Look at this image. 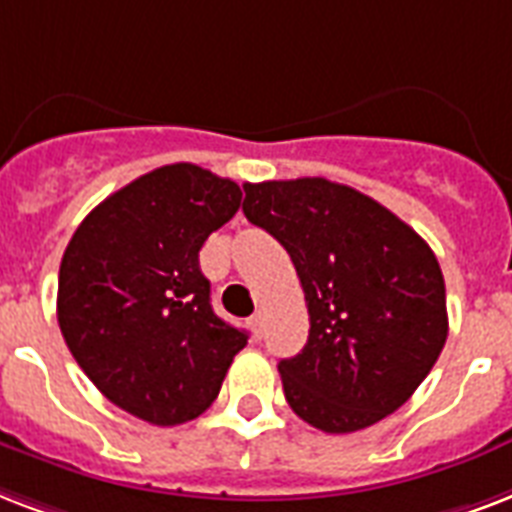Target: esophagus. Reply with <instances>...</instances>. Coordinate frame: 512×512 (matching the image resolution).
Returning a JSON list of instances; mask_svg holds the SVG:
<instances>
[{
    "instance_id": "1",
    "label": "esophagus",
    "mask_w": 512,
    "mask_h": 512,
    "mask_svg": "<svg viewBox=\"0 0 512 512\" xmlns=\"http://www.w3.org/2000/svg\"><path fill=\"white\" fill-rule=\"evenodd\" d=\"M248 326H251L253 336H256V339H259L261 331H264V312H256V315H253V318L248 320Z\"/></svg>"
}]
</instances>
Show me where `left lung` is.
Masks as SVG:
<instances>
[{
  "instance_id": "left-lung-1",
  "label": "left lung",
  "mask_w": 512,
  "mask_h": 512,
  "mask_svg": "<svg viewBox=\"0 0 512 512\" xmlns=\"http://www.w3.org/2000/svg\"><path fill=\"white\" fill-rule=\"evenodd\" d=\"M245 219L291 256L310 339L280 360L288 406L323 433H355L406 403L449 336L430 245L384 205L328 178L243 184Z\"/></svg>"
}]
</instances>
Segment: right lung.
I'll list each match as a JSON object with an SVG mask.
<instances>
[{
  "label": "right lung",
  "mask_w": 512,
  "mask_h": 512,
  "mask_svg": "<svg viewBox=\"0 0 512 512\" xmlns=\"http://www.w3.org/2000/svg\"><path fill=\"white\" fill-rule=\"evenodd\" d=\"M235 181L176 162L87 213L58 272V326L87 379L149 425L197 419L248 334L211 307L200 248L240 208Z\"/></svg>",
  "instance_id": "obj_1"
}]
</instances>
